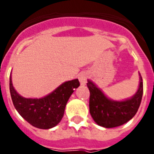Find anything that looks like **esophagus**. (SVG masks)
<instances>
[{"label": "esophagus", "mask_w": 154, "mask_h": 154, "mask_svg": "<svg viewBox=\"0 0 154 154\" xmlns=\"http://www.w3.org/2000/svg\"><path fill=\"white\" fill-rule=\"evenodd\" d=\"M87 78H88V73L87 72H82L79 75H78V79L80 81L82 85H85L87 83Z\"/></svg>", "instance_id": "34e87169"}]
</instances>
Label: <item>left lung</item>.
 Here are the masks:
<instances>
[{"instance_id":"8db88e82","label":"left lung","mask_w":154,"mask_h":154,"mask_svg":"<svg viewBox=\"0 0 154 154\" xmlns=\"http://www.w3.org/2000/svg\"><path fill=\"white\" fill-rule=\"evenodd\" d=\"M87 85L90 91L91 116L99 125L105 128L122 125L132 119L139 110L143 92L141 76L139 90L132 98L124 101H114L108 99L91 81H88Z\"/></svg>"}]
</instances>
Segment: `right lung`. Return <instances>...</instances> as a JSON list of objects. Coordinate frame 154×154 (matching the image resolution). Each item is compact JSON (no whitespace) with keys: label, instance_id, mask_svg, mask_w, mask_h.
Segmentation results:
<instances>
[{"label":"right lung","instance_id":"add662e5","mask_svg":"<svg viewBox=\"0 0 154 154\" xmlns=\"http://www.w3.org/2000/svg\"><path fill=\"white\" fill-rule=\"evenodd\" d=\"M79 86L78 79H74L64 82L44 98L28 99L16 92L10 77V91L16 110L31 125L43 129H51L60 122L67 100Z\"/></svg>","mask_w":154,"mask_h":154}]
</instances>
